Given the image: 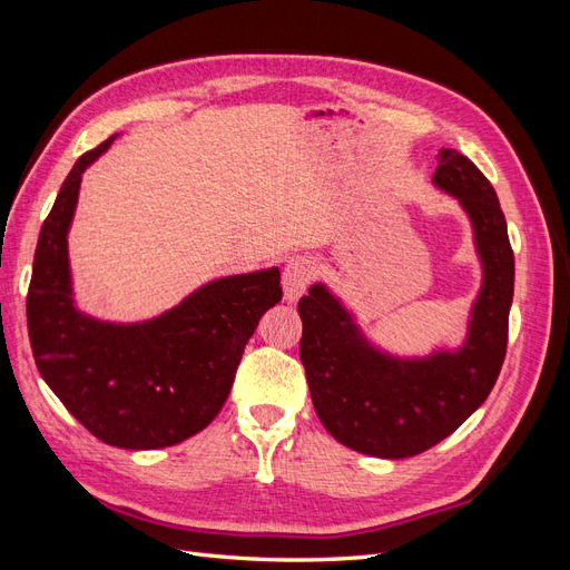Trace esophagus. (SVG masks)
<instances>
[{"mask_svg":"<svg viewBox=\"0 0 570 570\" xmlns=\"http://www.w3.org/2000/svg\"><path fill=\"white\" fill-rule=\"evenodd\" d=\"M316 275V262L312 256H289L285 262V268H283V295L287 302H297L308 283L314 281Z\"/></svg>","mask_w":570,"mask_h":570,"instance_id":"34e87169","label":"esophagus"}]
</instances>
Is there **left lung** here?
I'll list each match as a JSON object with an SVG mask.
<instances>
[{"mask_svg":"<svg viewBox=\"0 0 570 570\" xmlns=\"http://www.w3.org/2000/svg\"><path fill=\"white\" fill-rule=\"evenodd\" d=\"M433 185L461 206L480 262V289L465 335L428 354L381 347L325 283L299 299V358L312 402L337 442L377 459L416 456L488 400L507 354L513 302V252L494 187L471 159L440 149Z\"/></svg>","mask_w":570,"mask_h":570,"instance_id":"left-lung-1","label":"left lung"}]
</instances>
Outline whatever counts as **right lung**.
<instances>
[{
	"label": "right lung",
	"instance_id": "obj_1",
	"mask_svg": "<svg viewBox=\"0 0 570 570\" xmlns=\"http://www.w3.org/2000/svg\"><path fill=\"white\" fill-rule=\"evenodd\" d=\"M116 137L82 154L42 223L26 304L28 335L42 381L95 438L120 450H161L218 416L258 318L281 302V268L214 278L145 321L82 312L68 233L82 174Z\"/></svg>",
	"mask_w": 570,
	"mask_h": 570
}]
</instances>
